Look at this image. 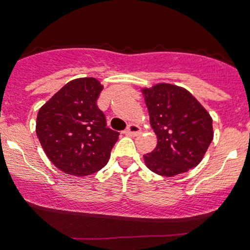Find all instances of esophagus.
<instances>
[{
    "label": "esophagus",
    "mask_w": 250,
    "mask_h": 250,
    "mask_svg": "<svg viewBox=\"0 0 250 250\" xmlns=\"http://www.w3.org/2000/svg\"><path fill=\"white\" fill-rule=\"evenodd\" d=\"M140 133H141V128H140L137 125H134V123L129 125L127 129L125 130V134L130 135V136H135V135H139Z\"/></svg>",
    "instance_id": "1"
}]
</instances>
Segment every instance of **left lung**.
Wrapping results in <instances>:
<instances>
[{
  "mask_svg": "<svg viewBox=\"0 0 250 250\" xmlns=\"http://www.w3.org/2000/svg\"><path fill=\"white\" fill-rule=\"evenodd\" d=\"M141 91L157 136L156 148L143 156L146 166L162 176H175L196 167L214 137L208 111L179 85L157 83Z\"/></svg>",
  "mask_w": 250,
  "mask_h": 250,
  "instance_id": "obj_1",
  "label": "left lung"
}]
</instances>
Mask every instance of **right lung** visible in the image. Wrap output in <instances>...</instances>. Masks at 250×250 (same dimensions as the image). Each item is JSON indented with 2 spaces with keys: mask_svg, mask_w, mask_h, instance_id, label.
I'll return each mask as SVG.
<instances>
[{
  "mask_svg": "<svg viewBox=\"0 0 250 250\" xmlns=\"http://www.w3.org/2000/svg\"><path fill=\"white\" fill-rule=\"evenodd\" d=\"M102 89L95 77L73 80L40 108L36 135L50 162L64 173H96L107 165L119 140L97 108Z\"/></svg>",
  "mask_w": 250,
  "mask_h": 250,
  "instance_id": "obj_1",
  "label": "right lung"
}]
</instances>
